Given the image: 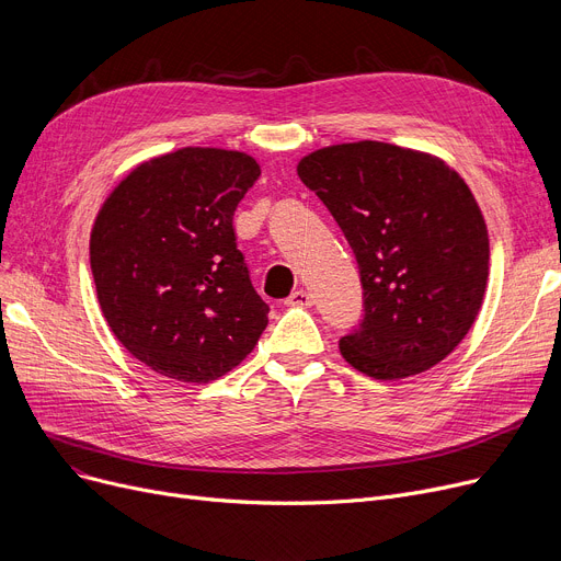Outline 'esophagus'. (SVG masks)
<instances>
[{
  "label": "esophagus",
  "instance_id": "1",
  "mask_svg": "<svg viewBox=\"0 0 561 561\" xmlns=\"http://www.w3.org/2000/svg\"><path fill=\"white\" fill-rule=\"evenodd\" d=\"M286 305L288 307H302V309H307V307L313 305V300H311V296H309L307 290H296V293H290V298L286 300Z\"/></svg>",
  "mask_w": 561,
  "mask_h": 561
}]
</instances>
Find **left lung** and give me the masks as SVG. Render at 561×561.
<instances>
[{
  "mask_svg": "<svg viewBox=\"0 0 561 561\" xmlns=\"http://www.w3.org/2000/svg\"><path fill=\"white\" fill-rule=\"evenodd\" d=\"M298 176L357 256L364 322L341 339L359 373L396 381L444 362L473 328L489 279L480 204L444 159L391 142L320 147Z\"/></svg>",
  "mask_w": 561,
  "mask_h": 561,
  "instance_id": "left-lung-1",
  "label": "left lung"
}]
</instances>
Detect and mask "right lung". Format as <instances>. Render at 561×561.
Segmentation results:
<instances>
[{"mask_svg": "<svg viewBox=\"0 0 561 561\" xmlns=\"http://www.w3.org/2000/svg\"><path fill=\"white\" fill-rule=\"evenodd\" d=\"M259 174L245 152L182 147L136 165L104 199L91 231L100 309L154 373L206 385L268 325L231 225Z\"/></svg>", "mask_w": 561, "mask_h": 561, "instance_id": "add662e5", "label": "right lung"}]
</instances>
